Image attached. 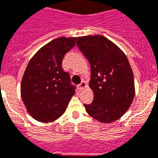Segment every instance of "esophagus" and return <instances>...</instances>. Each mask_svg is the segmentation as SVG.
<instances>
[{"label": "esophagus", "instance_id": "1", "mask_svg": "<svg viewBox=\"0 0 158 158\" xmlns=\"http://www.w3.org/2000/svg\"><path fill=\"white\" fill-rule=\"evenodd\" d=\"M86 87H87V84H86V83H85V82H84V81H82L81 83H80V84H79V85H78V89H79V90H83V89H85Z\"/></svg>", "mask_w": 158, "mask_h": 158}]
</instances>
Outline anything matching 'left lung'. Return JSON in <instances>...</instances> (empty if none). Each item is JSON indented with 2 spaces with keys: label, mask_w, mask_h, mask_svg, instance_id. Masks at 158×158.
Listing matches in <instances>:
<instances>
[{
  "label": "left lung",
  "mask_w": 158,
  "mask_h": 158,
  "mask_svg": "<svg viewBox=\"0 0 158 158\" xmlns=\"http://www.w3.org/2000/svg\"><path fill=\"white\" fill-rule=\"evenodd\" d=\"M76 44L91 66L89 87L94 98L92 103L84 105L86 111L102 123L117 120L135 97L134 74L127 57L103 36L79 37Z\"/></svg>",
  "instance_id": "8db88e82"
}]
</instances>
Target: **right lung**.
Masks as SVG:
<instances>
[{"label":"right lung","instance_id":"obj_1","mask_svg":"<svg viewBox=\"0 0 158 158\" xmlns=\"http://www.w3.org/2000/svg\"><path fill=\"white\" fill-rule=\"evenodd\" d=\"M76 38H56L43 46L29 60L21 81L23 104L36 120L48 123L64 113L75 94L63 57L75 45Z\"/></svg>","mask_w":158,"mask_h":158}]
</instances>
